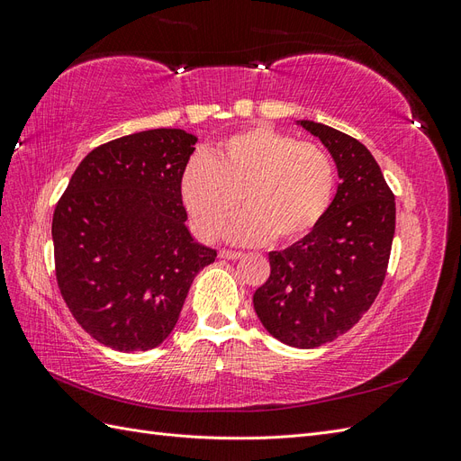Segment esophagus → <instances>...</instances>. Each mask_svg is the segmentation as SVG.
<instances>
[{
    "instance_id": "1",
    "label": "esophagus",
    "mask_w": 461,
    "mask_h": 461,
    "mask_svg": "<svg viewBox=\"0 0 461 461\" xmlns=\"http://www.w3.org/2000/svg\"><path fill=\"white\" fill-rule=\"evenodd\" d=\"M219 258H221V259H230V261H236V259H240V258H242V254H240V252H232V249H221V252H219Z\"/></svg>"
}]
</instances>
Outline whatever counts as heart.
<instances>
[{"mask_svg":"<svg viewBox=\"0 0 461 461\" xmlns=\"http://www.w3.org/2000/svg\"><path fill=\"white\" fill-rule=\"evenodd\" d=\"M337 165L315 142L269 127L229 136L212 159L194 158L180 175V200L194 230L213 240L240 207L227 236L239 244H294L312 234L337 192Z\"/></svg>","mask_w":461,"mask_h":461,"instance_id":"obj_1","label":"heart"}]
</instances>
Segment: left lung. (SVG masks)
Instances as JSON below:
<instances>
[{"mask_svg":"<svg viewBox=\"0 0 461 461\" xmlns=\"http://www.w3.org/2000/svg\"><path fill=\"white\" fill-rule=\"evenodd\" d=\"M298 124L325 144L342 183L312 234L269 254L254 310L276 340L308 350L339 339L371 308L386 276L396 203L364 144L327 124Z\"/></svg>","mask_w":461,"mask_h":461,"instance_id":"obj_1","label":"left lung"}]
</instances>
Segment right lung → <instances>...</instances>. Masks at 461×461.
Listing matches in <instances>:
<instances>
[{"mask_svg": "<svg viewBox=\"0 0 461 461\" xmlns=\"http://www.w3.org/2000/svg\"><path fill=\"white\" fill-rule=\"evenodd\" d=\"M198 138L153 129L97 146L53 212L55 276L77 323L119 352L159 346L217 252L192 240L180 175Z\"/></svg>", "mask_w": 461, "mask_h": 461, "instance_id": "1", "label": "right lung"}]
</instances>
